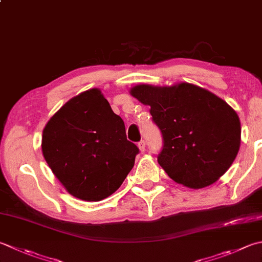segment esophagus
I'll return each instance as SVG.
<instances>
[{"instance_id": "34e87169", "label": "esophagus", "mask_w": 262, "mask_h": 262, "mask_svg": "<svg viewBox=\"0 0 262 262\" xmlns=\"http://www.w3.org/2000/svg\"><path fill=\"white\" fill-rule=\"evenodd\" d=\"M137 145H138V148H140V150H141V152H144L145 151L146 145H145V141L144 140H142V141L138 142Z\"/></svg>"}]
</instances>
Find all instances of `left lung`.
<instances>
[{"instance_id": "8db88e82", "label": "left lung", "mask_w": 262, "mask_h": 262, "mask_svg": "<svg viewBox=\"0 0 262 262\" xmlns=\"http://www.w3.org/2000/svg\"><path fill=\"white\" fill-rule=\"evenodd\" d=\"M132 95L150 105L162 135L158 162L173 181L191 188L217 182L237 156L241 124L236 112L201 87L138 85Z\"/></svg>"}]
</instances>
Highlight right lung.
Instances as JSON below:
<instances>
[{
    "label": "right lung",
    "mask_w": 262,
    "mask_h": 262,
    "mask_svg": "<svg viewBox=\"0 0 262 262\" xmlns=\"http://www.w3.org/2000/svg\"><path fill=\"white\" fill-rule=\"evenodd\" d=\"M42 151L67 191L85 201L115 193L140 152L127 140L124 120L97 89L73 97L51 118Z\"/></svg>",
    "instance_id": "right-lung-1"
}]
</instances>
